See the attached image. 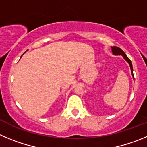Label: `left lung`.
I'll return each mask as SVG.
<instances>
[{"instance_id": "obj_1", "label": "left lung", "mask_w": 147, "mask_h": 147, "mask_svg": "<svg viewBox=\"0 0 147 147\" xmlns=\"http://www.w3.org/2000/svg\"><path fill=\"white\" fill-rule=\"evenodd\" d=\"M112 53H113V55H122L123 58L125 59L126 61H127V63L129 64V67H130V69H131V73L132 75H133V78L134 79V75H133V65H132V61L128 59V57L127 56L126 54L125 53V52L121 50V48L118 47H116V46H113V47H111Z\"/></svg>"}]
</instances>
